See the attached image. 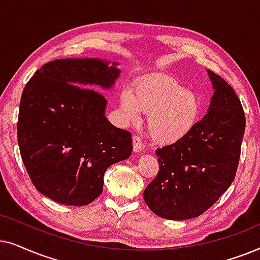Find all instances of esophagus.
<instances>
[{
    "label": "esophagus",
    "instance_id": "esophagus-1",
    "mask_svg": "<svg viewBox=\"0 0 260 260\" xmlns=\"http://www.w3.org/2000/svg\"><path fill=\"white\" fill-rule=\"evenodd\" d=\"M133 148H134V152H137V153H139V152L144 150V145L141 143L140 138L138 136L133 137Z\"/></svg>",
    "mask_w": 260,
    "mask_h": 260
}]
</instances>
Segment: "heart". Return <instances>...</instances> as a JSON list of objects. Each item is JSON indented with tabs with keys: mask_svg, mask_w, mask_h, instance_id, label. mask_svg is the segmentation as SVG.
<instances>
[{
	"mask_svg": "<svg viewBox=\"0 0 260 260\" xmlns=\"http://www.w3.org/2000/svg\"><path fill=\"white\" fill-rule=\"evenodd\" d=\"M120 109L128 122L147 114V131L159 144H174L185 138L199 122L202 102L196 92L168 77L153 76L138 83L134 92L123 90Z\"/></svg>",
	"mask_w": 260,
	"mask_h": 260,
	"instance_id": "b5f03b06",
	"label": "heart"
}]
</instances>
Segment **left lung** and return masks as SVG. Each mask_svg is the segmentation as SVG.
Wrapping results in <instances>:
<instances>
[{"label":"left lung","instance_id":"8db88e82","mask_svg":"<svg viewBox=\"0 0 260 260\" xmlns=\"http://www.w3.org/2000/svg\"><path fill=\"white\" fill-rule=\"evenodd\" d=\"M214 94L203 119L185 138L158 148L159 172L144 200L155 215L182 221L210 208L234 181L245 114L233 88L207 70Z\"/></svg>","mask_w":260,"mask_h":260}]
</instances>
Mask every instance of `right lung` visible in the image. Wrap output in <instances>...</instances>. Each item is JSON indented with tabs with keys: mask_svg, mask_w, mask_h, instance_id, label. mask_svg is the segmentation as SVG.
I'll return each instance as SVG.
<instances>
[{
	"mask_svg": "<svg viewBox=\"0 0 260 260\" xmlns=\"http://www.w3.org/2000/svg\"><path fill=\"white\" fill-rule=\"evenodd\" d=\"M117 65L100 58L52 60L23 89L20 153L38 191L55 202L89 205L102 193L107 169L132 153V134L109 122L105 96L87 89H112Z\"/></svg>",
	"mask_w": 260,
	"mask_h": 260,
	"instance_id": "right-lung-1",
	"label": "right lung"
}]
</instances>
